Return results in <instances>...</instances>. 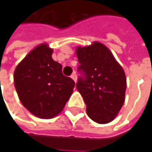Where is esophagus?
Returning a JSON list of instances; mask_svg holds the SVG:
<instances>
[{"label":"esophagus","mask_w":152,"mask_h":152,"mask_svg":"<svg viewBox=\"0 0 152 152\" xmlns=\"http://www.w3.org/2000/svg\"><path fill=\"white\" fill-rule=\"evenodd\" d=\"M71 78L75 81V82H76V79H77V76H76V74L74 72L72 75H71Z\"/></svg>","instance_id":"obj_1"}]
</instances>
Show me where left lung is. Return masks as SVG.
I'll list each match as a JSON object with an SVG mask.
<instances>
[{
    "label": "left lung",
    "mask_w": 152,
    "mask_h": 152,
    "mask_svg": "<svg viewBox=\"0 0 152 152\" xmlns=\"http://www.w3.org/2000/svg\"><path fill=\"white\" fill-rule=\"evenodd\" d=\"M76 55L81 76L76 86L86 104L87 114L97 123H108L116 117L125 101V72L101 43L77 47Z\"/></svg>",
    "instance_id": "left-lung-1"
}]
</instances>
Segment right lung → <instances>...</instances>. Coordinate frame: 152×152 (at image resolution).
I'll return each instance as SVG.
<instances>
[{"instance_id":"1","label":"right lung","mask_w":152,"mask_h":152,"mask_svg":"<svg viewBox=\"0 0 152 152\" xmlns=\"http://www.w3.org/2000/svg\"><path fill=\"white\" fill-rule=\"evenodd\" d=\"M53 49L37 46L17 65L14 83L19 99L32 114L51 119L59 114L73 92L75 82L63 76L62 66L52 58Z\"/></svg>"}]
</instances>
